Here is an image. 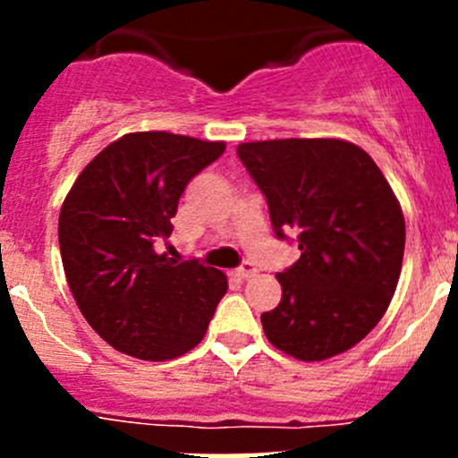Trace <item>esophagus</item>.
<instances>
[{
	"mask_svg": "<svg viewBox=\"0 0 458 458\" xmlns=\"http://www.w3.org/2000/svg\"><path fill=\"white\" fill-rule=\"evenodd\" d=\"M234 275L239 276V279H250V276H255L257 275V267L252 266V263H242V266L237 267V270H234Z\"/></svg>",
	"mask_w": 458,
	"mask_h": 458,
	"instance_id": "obj_1",
	"label": "esophagus"
}]
</instances>
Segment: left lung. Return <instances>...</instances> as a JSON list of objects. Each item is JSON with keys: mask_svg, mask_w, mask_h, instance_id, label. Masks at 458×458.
<instances>
[{"mask_svg": "<svg viewBox=\"0 0 458 458\" xmlns=\"http://www.w3.org/2000/svg\"><path fill=\"white\" fill-rule=\"evenodd\" d=\"M237 155L276 237L293 230L301 250L276 275L279 306L261 315L267 341L299 361L345 352L381 321L399 284V199L372 157L344 140L248 141Z\"/></svg>", "mask_w": 458, "mask_h": 458, "instance_id": "8db88e82", "label": "left lung"}]
</instances>
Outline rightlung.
Segmentation results:
<instances>
[{"label": "right lung", "instance_id": "obj_1", "mask_svg": "<svg viewBox=\"0 0 458 458\" xmlns=\"http://www.w3.org/2000/svg\"><path fill=\"white\" fill-rule=\"evenodd\" d=\"M224 141L128 132L81 170L59 212L68 285L92 330L143 361L182 357L203 339L228 279L155 250L173 233L179 197L219 159Z\"/></svg>", "mask_w": 458, "mask_h": 458}]
</instances>
